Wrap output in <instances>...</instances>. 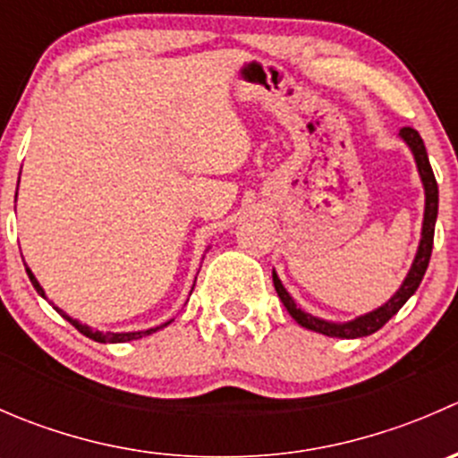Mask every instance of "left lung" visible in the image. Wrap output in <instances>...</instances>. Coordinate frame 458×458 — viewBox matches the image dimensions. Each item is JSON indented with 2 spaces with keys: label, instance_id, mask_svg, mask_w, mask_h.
<instances>
[{
  "label": "left lung",
  "instance_id": "obj_1",
  "mask_svg": "<svg viewBox=\"0 0 458 458\" xmlns=\"http://www.w3.org/2000/svg\"><path fill=\"white\" fill-rule=\"evenodd\" d=\"M399 137L408 143V148L412 150L414 161H417V168L419 174H421V182H423V191H426V212H423V228H421V242H419V250L417 257H414L412 267H410L408 276L403 279L401 288L392 294L390 301L383 303L381 308L377 310L368 312V315H361L352 321H345V323H332L326 321V318H318L310 312L301 310V308L294 303V299L290 297L288 290L284 288L281 279L276 276V272H272V281H275V290L279 294V299L284 301L285 310L290 312V317L299 323V326L308 327L312 332H321L326 336H336V339H359V336H368L372 332L381 330L396 312L403 308V303L417 293L419 284H421L423 275L428 270V263H429V255H432V243H434V224H437V215H438V186H437V179H434L432 173V165H429L428 159V152H426V143H423L421 135H419L414 128L405 126L399 131Z\"/></svg>",
  "mask_w": 458,
  "mask_h": 458
}]
</instances>
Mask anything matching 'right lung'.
<instances>
[{
  "mask_svg": "<svg viewBox=\"0 0 458 458\" xmlns=\"http://www.w3.org/2000/svg\"><path fill=\"white\" fill-rule=\"evenodd\" d=\"M26 272H29V279H30L32 288L37 290V294H41V297H44V299H48V297H46L44 288H41V285H39V281H37V279H35V275H32V272H30V267H29V266H26ZM192 288H195V285H192ZM53 308H55V310L59 312V315H62L64 318H66V321H71L72 326H75L77 330L81 332V335L88 336V339L97 341V344H123V341L141 339V336L152 335V332H157V330H159V327H165V326H168V323H170V321H165V323H161V326L150 327V330H140V332H99V330H92V327H90V326H86V323H80V321H77V318L68 317L66 312L59 310L57 306H53Z\"/></svg>",
  "mask_w": 458,
  "mask_h": 458,
  "instance_id": "1",
  "label": "right lung"
}]
</instances>
